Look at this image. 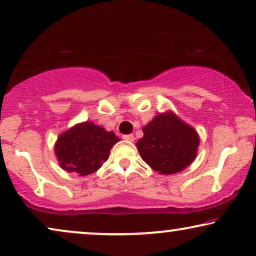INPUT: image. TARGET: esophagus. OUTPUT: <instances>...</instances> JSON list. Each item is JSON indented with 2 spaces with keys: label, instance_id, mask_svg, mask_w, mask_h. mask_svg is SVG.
<instances>
[{
  "label": "esophagus",
  "instance_id": "34e87169",
  "mask_svg": "<svg viewBox=\"0 0 256 256\" xmlns=\"http://www.w3.org/2000/svg\"><path fill=\"white\" fill-rule=\"evenodd\" d=\"M122 138L124 140V141H128V142H132L134 141V135L132 134H128V135H124L122 136Z\"/></svg>",
  "mask_w": 256,
  "mask_h": 256
}]
</instances>
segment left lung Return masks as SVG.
Segmentation results:
<instances>
[{
  "label": "left lung",
  "mask_w": 256,
  "mask_h": 256,
  "mask_svg": "<svg viewBox=\"0 0 256 256\" xmlns=\"http://www.w3.org/2000/svg\"><path fill=\"white\" fill-rule=\"evenodd\" d=\"M136 146L142 160L162 174L180 172L194 162L199 138L174 113L158 114L146 126Z\"/></svg>",
  "instance_id": "1"
}]
</instances>
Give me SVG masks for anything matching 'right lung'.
<instances>
[{"label": "right lung", "instance_id": "1", "mask_svg": "<svg viewBox=\"0 0 256 256\" xmlns=\"http://www.w3.org/2000/svg\"><path fill=\"white\" fill-rule=\"evenodd\" d=\"M118 140L114 132L93 122H84L59 136L54 152L62 169L87 176L106 162L112 146Z\"/></svg>", "mask_w": 256, "mask_h": 256}]
</instances>
